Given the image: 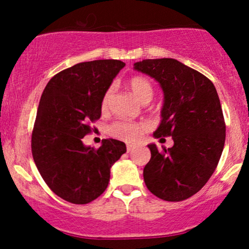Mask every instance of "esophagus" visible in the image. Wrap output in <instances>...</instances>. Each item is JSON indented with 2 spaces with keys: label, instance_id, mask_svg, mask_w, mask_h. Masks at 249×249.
Listing matches in <instances>:
<instances>
[{
  "label": "esophagus",
  "instance_id": "1",
  "mask_svg": "<svg viewBox=\"0 0 249 249\" xmlns=\"http://www.w3.org/2000/svg\"><path fill=\"white\" fill-rule=\"evenodd\" d=\"M126 150H127V152H131V151H133L134 150V145L128 144L127 146H126Z\"/></svg>",
  "mask_w": 249,
  "mask_h": 249
}]
</instances>
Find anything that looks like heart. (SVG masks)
<instances>
[{
	"label": "heart",
	"instance_id": "b5f03b06",
	"mask_svg": "<svg viewBox=\"0 0 249 249\" xmlns=\"http://www.w3.org/2000/svg\"><path fill=\"white\" fill-rule=\"evenodd\" d=\"M128 88L132 91V93L141 103L146 104L152 99L154 90L152 83L147 78L142 76H136L128 81ZM113 88H108L102 99V107H107L108 102H110L111 96H112ZM147 130L146 123H130L124 121H117L110 125L108 132L122 141L134 142L138 141L142 134Z\"/></svg>",
	"mask_w": 249,
	"mask_h": 249
}]
</instances>
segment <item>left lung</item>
<instances>
[{"label":"left lung","mask_w":249,"mask_h":249,"mask_svg":"<svg viewBox=\"0 0 249 249\" xmlns=\"http://www.w3.org/2000/svg\"><path fill=\"white\" fill-rule=\"evenodd\" d=\"M134 70L146 73L164 92L156 138L172 137L173 146L147 145L151 159L144 181L151 193L181 201L199 192L215 171L224 150L226 125L215 87L206 76L173 58L144 59Z\"/></svg>","instance_id":"left-lung-1"}]
</instances>
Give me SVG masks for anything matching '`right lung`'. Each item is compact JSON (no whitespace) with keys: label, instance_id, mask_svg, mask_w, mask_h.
I'll list each match as a JSON object with an SVG mask.
<instances>
[{"label":"right lung","instance_id":"add662e5","mask_svg":"<svg viewBox=\"0 0 249 249\" xmlns=\"http://www.w3.org/2000/svg\"><path fill=\"white\" fill-rule=\"evenodd\" d=\"M125 67L118 59L83 62L50 79L39 101L31 152L45 184L59 198L84 205L98 198L110 181V168L126 152L123 142L104 139L85 146L90 123L102 115V99Z\"/></svg>","mask_w":249,"mask_h":249}]
</instances>
